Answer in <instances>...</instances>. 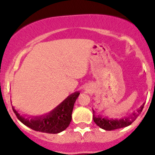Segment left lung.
I'll return each instance as SVG.
<instances>
[{"label": "left lung", "instance_id": "obj_1", "mask_svg": "<svg viewBox=\"0 0 155 155\" xmlns=\"http://www.w3.org/2000/svg\"><path fill=\"white\" fill-rule=\"evenodd\" d=\"M145 104H143L139 109H137L136 112H134L132 114L127 116L124 118L121 119H109L107 118H103V117L97 115H94V110L93 109V119L95 124L102 129L106 130H113L115 129H119V128L125 127L130 125L137 118V117L140 115V113L143 111Z\"/></svg>", "mask_w": 155, "mask_h": 155}]
</instances>
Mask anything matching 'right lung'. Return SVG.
Wrapping results in <instances>:
<instances>
[{
	"instance_id": "1",
	"label": "right lung",
	"mask_w": 155,
	"mask_h": 155,
	"mask_svg": "<svg viewBox=\"0 0 155 155\" xmlns=\"http://www.w3.org/2000/svg\"><path fill=\"white\" fill-rule=\"evenodd\" d=\"M79 95V92L72 94L47 115L32 117L31 119L20 115L12 106V108L18 119L31 129L46 134H58L70 125L73 106Z\"/></svg>"
}]
</instances>
